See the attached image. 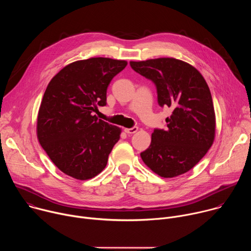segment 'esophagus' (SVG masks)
<instances>
[{
	"instance_id": "esophagus-1",
	"label": "esophagus",
	"mask_w": 251,
	"mask_h": 251,
	"mask_svg": "<svg viewBox=\"0 0 251 251\" xmlns=\"http://www.w3.org/2000/svg\"><path fill=\"white\" fill-rule=\"evenodd\" d=\"M124 131L127 133V134H134L138 131V127H132V128H125Z\"/></svg>"
}]
</instances>
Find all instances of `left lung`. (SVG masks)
<instances>
[{
	"instance_id": "8db88e82",
	"label": "left lung",
	"mask_w": 251,
	"mask_h": 251,
	"mask_svg": "<svg viewBox=\"0 0 251 251\" xmlns=\"http://www.w3.org/2000/svg\"><path fill=\"white\" fill-rule=\"evenodd\" d=\"M139 75L152 80L160 106L170 107L167 129H155L149 148L141 158L163 177L189 172L206 154L216 136L211 94L200 71L173 57L130 61Z\"/></svg>"
}]
</instances>
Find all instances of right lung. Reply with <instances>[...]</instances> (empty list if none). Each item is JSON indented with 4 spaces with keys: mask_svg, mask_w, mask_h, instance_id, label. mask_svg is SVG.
<instances>
[{
    "mask_svg": "<svg viewBox=\"0 0 251 251\" xmlns=\"http://www.w3.org/2000/svg\"><path fill=\"white\" fill-rule=\"evenodd\" d=\"M126 60L91 57L64 66L50 81L37 122L40 144L65 175L85 181L101 173L121 129L94 112L106 105L112 78Z\"/></svg>",
    "mask_w": 251,
    "mask_h": 251,
    "instance_id": "1",
    "label": "right lung"
}]
</instances>
